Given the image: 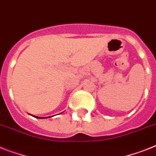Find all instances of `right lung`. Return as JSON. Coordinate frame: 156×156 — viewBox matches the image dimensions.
I'll list each match as a JSON object with an SVG mask.
<instances>
[{"mask_svg":"<svg viewBox=\"0 0 156 156\" xmlns=\"http://www.w3.org/2000/svg\"><path fill=\"white\" fill-rule=\"evenodd\" d=\"M35 117H36V118H40V117H37V116H35ZM48 117H49V116H48ZM42 118H47V117H42Z\"/></svg>","mask_w":156,"mask_h":156,"instance_id":"obj_1","label":"right lung"}]
</instances>
